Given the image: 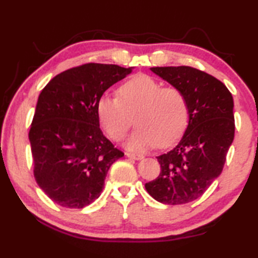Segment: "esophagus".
<instances>
[{
	"label": "esophagus",
	"instance_id": "esophagus-1",
	"mask_svg": "<svg viewBox=\"0 0 258 258\" xmlns=\"http://www.w3.org/2000/svg\"><path fill=\"white\" fill-rule=\"evenodd\" d=\"M126 156H127L128 158L134 159V160H141V159H143V156L142 155H135V154H131V152H126Z\"/></svg>",
	"mask_w": 258,
	"mask_h": 258
}]
</instances>
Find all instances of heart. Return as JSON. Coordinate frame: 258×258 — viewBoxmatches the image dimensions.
Instances as JSON below:
<instances>
[{
	"label": "heart",
	"mask_w": 258,
	"mask_h": 258,
	"mask_svg": "<svg viewBox=\"0 0 258 258\" xmlns=\"http://www.w3.org/2000/svg\"><path fill=\"white\" fill-rule=\"evenodd\" d=\"M118 97L103 95L98 116L111 139H123L138 113V130L126 142L131 151L142 152L157 146L169 147L184 132L189 119L185 95L176 87H163L148 75H137L124 83Z\"/></svg>",
	"instance_id": "1"
}]
</instances>
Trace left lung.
<instances>
[{"instance_id": "1", "label": "left lung", "mask_w": 258, "mask_h": 258, "mask_svg": "<svg viewBox=\"0 0 258 258\" xmlns=\"http://www.w3.org/2000/svg\"><path fill=\"white\" fill-rule=\"evenodd\" d=\"M185 95L189 123L181 141L157 157L161 172L146 189L157 202L181 205L198 199L223 171L234 139L233 98L223 83L198 69L152 67Z\"/></svg>"}]
</instances>
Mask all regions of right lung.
Masks as SVG:
<instances>
[{"mask_svg":"<svg viewBox=\"0 0 258 258\" xmlns=\"http://www.w3.org/2000/svg\"><path fill=\"white\" fill-rule=\"evenodd\" d=\"M132 71L86 63L59 74L42 90L29 141L35 180L52 202L83 208L100 197L109 168L124 154L100 130L98 102Z\"/></svg>","mask_w":258,"mask_h":258,"instance_id":"1","label":"right lung"}]
</instances>
